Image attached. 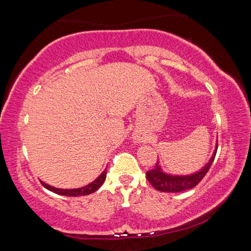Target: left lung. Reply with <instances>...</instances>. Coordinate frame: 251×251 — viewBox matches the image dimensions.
<instances>
[{"label": "left lung", "mask_w": 251, "mask_h": 251, "mask_svg": "<svg viewBox=\"0 0 251 251\" xmlns=\"http://www.w3.org/2000/svg\"><path fill=\"white\" fill-rule=\"evenodd\" d=\"M217 147L216 145L215 151L212 154L211 158L208 161L206 166H203L201 171L192 174V175L185 176H177V175H169V174L164 173L161 171L159 163L157 161L156 166L146 173V178L151 182L155 189L164 193H179L184 190H188L197 186L201 179L205 177L206 174L209 171L212 161L215 159L216 152H217Z\"/></svg>", "instance_id": "8db88e82"}]
</instances>
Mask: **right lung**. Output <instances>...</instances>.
<instances>
[{"label":"right lung","mask_w":251,"mask_h":251,"mask_svg":"<svg viewBox=\"0 0 251 251\" xmlns=\"http://www.w3.org/2000/svg\"><path fill=\"white\" fill-rule=\"evenodd\" d=\"M106 174L107 172L105 171L100 174V175L96 178V179L84 187H80V188H76V189H62V188H56V187L50 186L48 184H45L44 181H41L42 185H43L46 189L50 190L57 195H63V196H70V197H76V196H86V195H90L92 193L96 192L100 187L103 185V182L106 179Z\"/></svg>","instance_id":"1"}]
</instances>
